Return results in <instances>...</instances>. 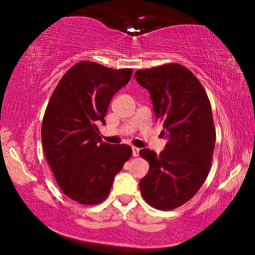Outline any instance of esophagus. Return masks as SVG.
Wrapping results in <instances>:
<instances>
[{"label":"esophagus","instance_id":"obj_1","mask_svg":"<svg viewBox=\"0 0 255 255\" xmlns=\"http://www.w3.org/2000/svg\"><path fill=\"white\" fill-rule=\"evenodd\" d=\"M131 153H133L134 157H137V156H139V148L131 147Z\"/></svg>","mask_w":255,"mask_h":255}]
</instances>
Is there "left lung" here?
I'll list each match as a JSON object with an SVG mask.
<instances>
[{"label": "left lung", "mask_w": 255, "mask_h": 255, "mask_svg": "<svg viewBox=\"0 0 255 255\" xmlns=\"http://www.w3.org/2000/svg\"><path fill=\"white\" fill-rule=\"evenodd\" d=\"M134 78L150 93L168 139L160 154L140 150L150 164L140 191L154 209L174 210L194 197L211 168L216 142L211 104L200 81L181 64L142 69Z\"/></svg>", "instance_id": "obj_1"}]
</instances>
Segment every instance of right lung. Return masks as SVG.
<instances>
[{"instance_id": "add662e5", "label": "right lung", "mask_w": 255, "mask_h": 255, "mask_svg": "<svg viewBox=\"0 0 255 255\" xmlns=\"http://www.w3.org/2000/svg\"><path fill=\"white\" fill-rule=\"evenodd\" d=\"M131 72L83 61L51 95L42 125L43 150L61 191L77 203H102L131 156L130 146L102 141L97 127L105 124L111 98L128 84Z\"/></svg>"}]
</instances>
